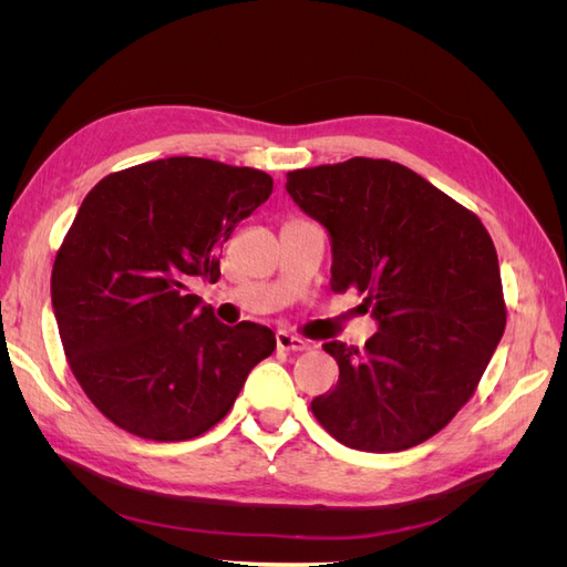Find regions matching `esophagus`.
<instances>
[{"instance_id":"esophagus-1","label":"esophagus","mask_w":567,"mask_h":567,"mask_svg":"<svg viewBox=\"0 0 567 567\" xmlns=\"http://www.w3.org/2000/svg\"><path fill=\"white\" fill-rule=\"evenodd\" d=\"M277 346H279V350H286V352H302V350H307V340L288 333V331H277Z\"/></svg>"}]
</instances>
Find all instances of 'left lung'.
<instances>
[{
	"label": "left lung",
	"instance_id": "8db88e82",
	"mask_svg": "<svg viewBox=\"0 0 567 567\" xmlns=\"http://www.w3.org/2000/svg\"><path fill=\"white\" fill-rule=\"evenodd\" d=\"M286 192L331 238V290L364 293L379 333L323 342L340 369L317 421L362 452H402L447 425L483 379L506 326L487 229L414 169L350 158L288 173Z\"/></svg>",
	"mask_w": 567,
	"mask_h": 567
}]
</instances>
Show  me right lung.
Returning <instances> with one entry per match:
<instances>
[{
	"label": "right lung",
	"mask_w": 567,
	"mask_h": 567,
	"mask_svg": "<svg viewBox=\"0 0 567 567\" xmlns=\"http://www.w3.org/2000/svg\"><path fill=\"white\" fill-rule=\"evenodd\" d=\"M252 167L177 156L101 179L51 271L68 364L123 431L158 442L203 435L277 348L267 326L221 323L192 286L219 279L238 221L269 198Z\"/></svg>",
	"instance_id": "1"
}]
</instances>
